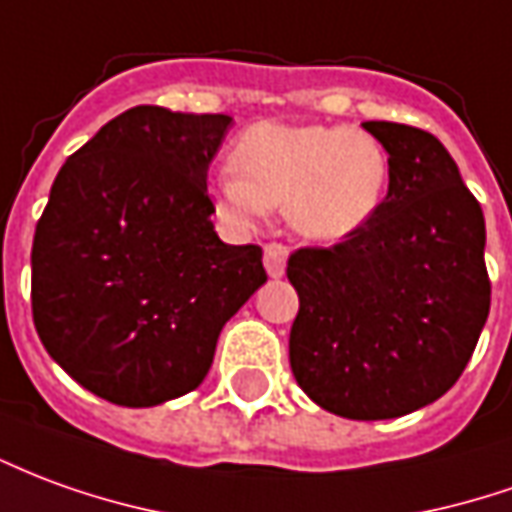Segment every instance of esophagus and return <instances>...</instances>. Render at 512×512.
Returning <instances> with one entry per match:
<instances>
[{"label": "esophagus", "mask_w": 512, "mask_h": 512, "mask_svg": "<svg viewBox=\"0 0 512 512\" xmlns=\"http://www.w3.org/2000/svg\"><path fill=\"white\" fill-rule=\"evenodd\" d=\"M263 263H266L268 277H282L285 274V263H288V246L268 244L263 252Z\"/></svg>", "instance_id": "1"}]
</instances>
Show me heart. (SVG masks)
<instances>
[{
  "mask_svg": "<svg viewBox=\"0 0 512 512\" xmlns=\"http://www.w3.org/2000/svg\"><path fill=\"white\" fill-rule=\"evenodd\" d=\"M388 171L385 146L360 127L257 121L238 135L213 199L235 224H255L285 205L305 238L341 241L374 219Z\"/></svg>",
  "mask_w": 512,
  "mask_h": 512,
  "instance_id": "obj_1",
  "label": "heart"
}]
</instances>
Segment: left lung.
<instances>
[{"mask_svg": "<svg viewBox=\"0 0 512 512\" xmlns=\"http://www.w3.org/2000/svg\"><path fill=\"white\" fill-rule=\"evenodd\" d=\"M388 152V196L330 249L288 257L299 293L291 368L335 416L380 421L441 399L463 374L491 310L485 219L430 132L363 121Z\"/></svg>", "mask_w": 512, "mask_h": 512, "instance_id": "1", "label": "left lung"}]
</instances>
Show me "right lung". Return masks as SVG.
<instances>
[{
	"label": "right lung",
	"mask_w": 512,
	"mask_h": 512,
	"mask_svg": "<svg viewBox=\"0 0 512 512\" xmlns=\"http://www.w3.org/2000/svg\"><path fill=\"white\" fill-rule=\"evenodd\" d=\"M232 119L138 105L63 163L32 241V318L57 366L121 407L194 391L221 327L266 282L221 241L207 169Z\"/></svg>",
	"instance_id": "obj_1"
}]
</instances>
